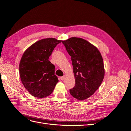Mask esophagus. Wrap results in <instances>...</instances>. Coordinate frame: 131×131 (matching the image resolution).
Listing matches in <instances>:
<instances>
[{"mask_svg": "<svg viewBox=\"0 0 131 131\" xmlns=\"http://www.w3.org/2000/svg\"><path fill=\"white\" fill-rule=\"evenodd\" d=\"M65 77H66V75H64V76L60 77V79L61 80V81H64V79H65Z\"/></svg>", "mask_w": 131, "mask_h": 131, "instance_id": "34e87169", "label": "esophagus"}]
</instances>
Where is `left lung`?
Instances as JSON below:
<instances>
[{
  "instance_id": "left-lung-1",
  "label": "left lung",
  "mask_w": 131,
  "mask_h": 131,
  "mask_svg": "<svg viewBox=\"0 0 131 131\" xmlns=\"http://www.w3.org/2000/svg\"><path fill=\"white\" fill-rule=\"evenodd\" d=\"M62 42L71 57L75 84L70 94L84 100L94 94L102 83L104 68L102 56L95 46L79 37H71Z\"/></svg>"
}]
</instances>
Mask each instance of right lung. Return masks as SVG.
<instances>
[{"instance_id":"1","label":"right lung","mask_w":131,"mask_h":131,"mask_svg":"<svg viewBox=\"0 0 131 131\" xmlns=\"http://www.w3.org/2000/svg\"><path fill=\"white\" fill-rule=\"evenodd\" d=\"M61 40L47 38L36 42L23 53L19 63L20 78L32 96L44 98L52 93L58 79L48 59Z\"/></svg>"}]
</instances>
